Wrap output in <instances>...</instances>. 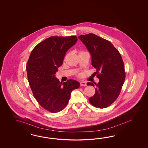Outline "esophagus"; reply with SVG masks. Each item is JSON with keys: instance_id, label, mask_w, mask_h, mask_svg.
Returning a JSON list of instances; mask_svg holds the SVG:
<instances>
[{"instance_id": "esophagus-1", "label": "esophagus", "mask_w": 148, "mask_h": 148, "mask_svg": "<svg viewBox=\"0 0 148 148\" xmlns=\"http://www.w3.org/2000/svg\"><path fill=\"white\" fill-rule=\"evenodd\" d=\"M87 86V84L86 82H80V86Z\"/></svg>"}]
</instances>
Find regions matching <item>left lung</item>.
I'll list each match as a JSON object with an SVG mask.
<instances>
[{
  "label": "left lung",
  "mask_w": 148,
  "mask_h": 148,
  "mask_svg": "<svg viewBox=\"0 0 148 148\" xmlns=\"http://www.w3.org/2000/svg\"><path fill=\"white\" fill-rule=\"evenodd\" d=\"M79 38L90 51L92 65L96 69L94 75L99 79L97 84L94 82L95 93L89 101L95 108H108L119 97L125 79L121 55L110 41L94 34L82 35ZM87 85L94 84L88 82Z\"/></svg>",
  "instance_id": "left-lung-1"
}]
</instances>
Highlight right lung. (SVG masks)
Segmentation results:
<instances>
[{"instance_id": "right-lung-1", "label": "right lung", "mask_w": 148, "mask_h": 148, "mask_svg": "<svg viewBox=\"0 0 148 148\" xmlns=\"http://www.w3.org/2000/svg\"><path fill=\"white\" fill-rule=\"evenodd\" d=\"M77 40L76 36H51L32 50L27 64V80L32 94L41 107L51 113L63 110L72 90L80 87L69 79L62 84L55 76L67 51Z\"/></svg>"}]
</instances>
